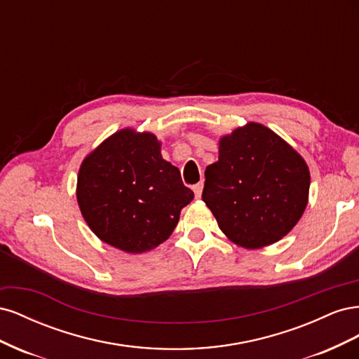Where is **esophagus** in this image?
Returning a JSON list of instances; mask_svg holds the SVG:
<instances>
[{
    "label": "esophagus",
    "mask_w": 359,
    "mask_h": 359,
    "mask_svg": "<svg viewBox=\"0 0 359 359\" xmlns=\"http://www.w3.org/2000/svg\"><path fill=\"white\" fill-rule=\"evenodd\" d=\"M202 189H203V182L202 181L198 182V184H194V186H193V191H194V194H196V198H201Z\"/></svg>",
    "instance_id": "34e87169"
}]
</instances>
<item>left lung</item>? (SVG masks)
Masks as SVG:
<instances>
[{
  "label": "left lung",
  "mask_w": 359,
  "mask_h": 359,
  "mask_svg": "<svg viewBox=\"0 0 359 359\" xmlns=\"http://www.w3.org/2000/svg\"><path fill=\"white\" fill-rule=\"evenodd\" d=\"M307 163L268 127L248 123L223 136L205 170L202 201L223 233L245 248L274 244L306 210Z\"/></svg>",
  "instance_id": "obj_1"
}]
</instances>
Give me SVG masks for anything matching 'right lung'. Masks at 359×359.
Wrapping results in <instances>:
<instances>
[{"label": "right lung", "instance_id": "add662e5", "mask_svg": "<svg viewBox=\"0 0 359 359\" xmlns=\"http://www.w3.org/2000/svg\"><path fill=\"white\" fill-rule=\"evenodd\" d=\"M76 198L90 229L126 253L166 241L194 193L178 168L163 160L153 133L124 128L82 161Z\"/></svg>", "mask_w": 359, "mask_h": 359}]
</instances>
